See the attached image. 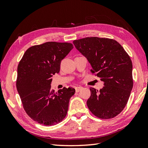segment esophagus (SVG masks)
<instances>
[{"label": "esophagus", "instance_id": "obj_1", "mask_svg": "<svg viewBox=\"0 0 148 148\" xmlns=\"http://www.w3.org/2000/svg\"><path fill=\"white\" fill-rule=\"evenodd\" d=\"M75 89H76V92H79L80 90H81L83 89V87H81V86H78V87H76V88H75Z\"/></svg>", "mask_w": 148, "mask_h": 148}]
</instances>
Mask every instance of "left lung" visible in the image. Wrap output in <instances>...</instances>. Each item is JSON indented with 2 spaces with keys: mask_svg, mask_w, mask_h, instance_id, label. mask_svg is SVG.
I'll list each match as a JSON object with an SVG mask.
<instances>
[{
  "mask_svg": "<svg viewBox=\"0 0 148 148\" xmlns=\"http://www.w3.org/2000/svg\"><path fill=\"white\" fill-rule=\"evenodd\" d=\"M73 44L89 62L91 72L104 85L99 91L90 88L88 108L99 118L115 117L127 105L133 88L132 63L129 55L120 44L111 39L86 37L75 40Z\"/></svg>",
  "mask_w": 148,
  "mask_h": 148,
  "instance_id": "obj_1",
  "label": "left lung"
}]
</instances>
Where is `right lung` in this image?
Segmentation results:
<instances>
[{
    "mask_svg": "<svg viewBox=\"0 0 148 148\" xmlns=\"http://www.w3.org/2000/svg\"><path fill=\"white\" fill-rule=\"evenodd\" d=\"M74 48L71 43L47 42L30 47L18 66L16 88L25 111L45 126L58 124L67 115L73 88L58 92L51 89V77L58 74L62 60Z\"/></svg>",
    "mask_w": 148,
    "mask_h": 148,
    "instance_id": "right-lung-1",
    "label": "right lung"
}]
</instances>
